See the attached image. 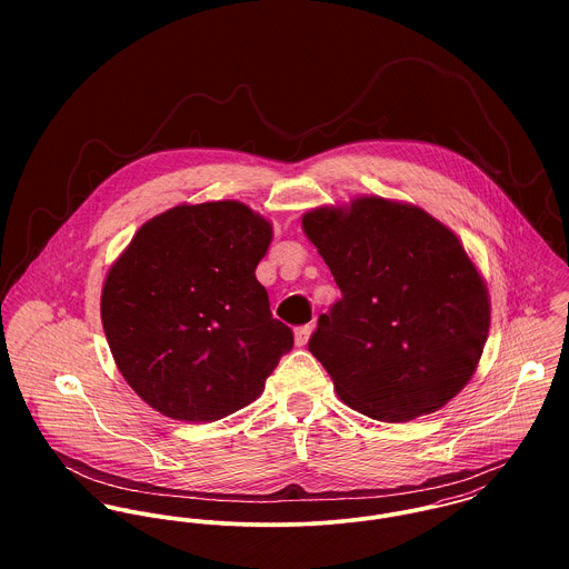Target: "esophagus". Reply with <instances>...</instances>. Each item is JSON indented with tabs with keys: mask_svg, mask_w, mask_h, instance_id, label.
I'll list each match as a JSON object with an SVG mask.
<instances>
[{
	"mask_svg": "<svg viewBox=\"0 0 569 569\" xmlns=\"http://www.w3.org/2000/svg\"><path fill=\"white\" fill-rule=\"evenodd\" d=\"M311 330H313V325L300 326L296 330V346H307V341L311 337Z\"/></svg>",
	"mask_w": 569,
	"mask_h": 569,
	"instance_id": "obj_1",
	"label": "esophagus"
}]
</instances>
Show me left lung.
Listing matches in <instances>:
<instances>
[{
	"label": "left lung",
	"instance_id": "1",
	"mask_svg": "<svg viewBox=\"0 0 569 569\" xmlns=\"http://www.w3.org/2000/svg\"><path fill=\"white\" fill-rule=\"evenodd\" d=\"M302 230L341 298L309 350L339 399L383 422L447 406L473 377L490 326L487 284L460 239L422 208L359 197Z\"/></svg>",
	"mask_w": 569,
	"mask_h": 569
}]
</instances>
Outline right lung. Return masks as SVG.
<instances>
[{
  "mask_svg": "<svg viewBox=\"0 0 569 569\" xmlns=\"http://www.w3.org/2000/svg\"><path fill=\"white\" fill-rule=\"evenodd\" d=\"M271 223L241 201L174 206L111 264L102 328L124 381L174 420L212 422L256 401L293 332L256 264Z\"/></svg>",
  "mask_w": 569,
  "mask_h": 569,
  "instance_id": "obj_1",
  "label": "right lung"
}]
</instances>
